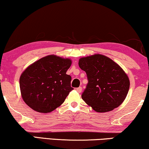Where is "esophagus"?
Wrapping results in <instances>:
<instances>
[{"instance_id":"1","label":"esophagus","mask_w":149,"mask_h":149,"mask_svg":"<svg viewBox=\"0 0 149 149\" xmlns=\"http://www.w3.org/2000/svg\"><path fill=\"white\" fill-rule=\"evenodd\" d=\"M76 90L78 91L79 93H81V91H82V87H77V88L76 89Z\"/></svg>"}]
</instances>
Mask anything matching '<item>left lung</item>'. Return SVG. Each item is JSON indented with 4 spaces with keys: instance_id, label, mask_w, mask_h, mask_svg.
I'll return each mask as SVG.
<instances>
[{
    "instance_id": "1",
    "label": "left lung",
    "mask_w": 149,
    "mask_h": 149,
    "mask_svg": "<svg viewBox=\"0 0 149 149\" xmlns=\"http://www.w3.org/2000/svg\"><path fill=\"white\" fill-rule=\"evenodd\" d=\"M79 66L86 72L88 80L81 97L95 111H111L123 103L130 80L117 63L103 55L95 54L81 58Z\"/></svg>"
}]
</instances>
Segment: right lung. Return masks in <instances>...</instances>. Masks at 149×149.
I'll return each instance as SVG.
<instances>
[{
	"instance_id": "obj_1",
	"label": "right lung",
	"mask_w": 149,
	"mask_h": 149,
	"mask_svg": "<svg viewBox=\"0 0 149 149\" xmlns=\"http://www.w3.org/2000/svg\"><path fill=\"white\" fill-rule=\"evenodd\" d=\"M72 61L50 55L28 67L19 79L22 97L28 107L42 113H50L64 102L73 88L66 72Z\"/></svg>"
}]
</instances>
